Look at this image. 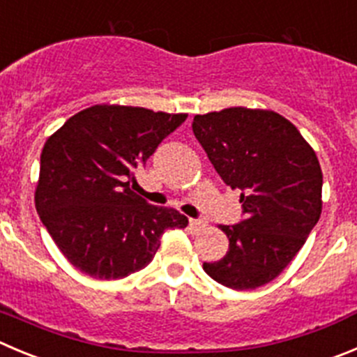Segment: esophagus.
I'll return each mask as SVG.
<instances>
[{
	"label": "esophagus",
	"mask_w": 357,
	"mask_h": 357,
	"mask_svg": "<svg viewBox=\"0 0 357 357\" xmlns=\"http://www.w3.org/2000/svg\"><path fill=\"white\" fill-rule=\"evenodd\" d=\"M206 225H208V222H206L204 218H190V229H192L194 232L202 231Z\"/></svg>",
	"instance_id": "obj_1"
}]
</instances>
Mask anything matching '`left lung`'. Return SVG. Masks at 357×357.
<instances>
[{"label": "left lung", "instance_id": "8db88e82", "mask_svg": "<svg viewBox=\"0 0 357 357\" xmlns=\"http://www.w3.org/2000/svg\"><path fill=\"white\" fill-rule=\"evenodd\" d=\"M195 137L220 178L241 190L246 218L218 225L229 250L204 271L234 291L269 284L296 257L321 218L322 171L299 130L268 109L229 107L197 114Z\"/></svg>", "mask_w": 357, "mask_h": 357}]
</instances>
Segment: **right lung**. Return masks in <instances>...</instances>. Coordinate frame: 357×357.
Listing matches in <instances>:
<instances>
[{"label":"right lung","instance_id":"obj_1","mask_svg":"<svg viewBox=\"0 0 357 357\" xmlns=\"http://www.w3.org/2000/svg\"><path fill=\"white\" fill-rule=\"evenodd\" d=\"M186 114L100 103L77 112L45 141L35 206L66 261L91 278L119 280L155 257L167 229L188 218L133 192L135 169Z\"/></svg>","mask_w":357,"mask_h":357}]
</instances>
